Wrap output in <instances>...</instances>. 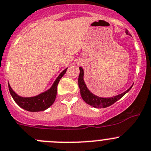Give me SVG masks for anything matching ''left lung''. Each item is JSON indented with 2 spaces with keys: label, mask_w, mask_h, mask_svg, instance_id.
<instances>
[{
  "label": "left lung",
  "mask_w": 151,
  "mask_h": 151,
  "mask_svg": "<svg viewBox=\"0 0 151 151\" xmlns=\"http://www.w3.org/2000/svg\"><path fill=\"white\" fill-rule=\"evenodd\" d=\"M126 34L128 35H130V34L129 33L128 30L126 29L125 31ZM80 70V73L79 76H78V86H79L80 88V93H81V96L82 97L83 100L85 101L87 104H88L89 105L93 106V107H96V108H104V107H109V106L112 105L113 104H114L116 101H117L118 100H119L120 99L122 98L123 96L129 91V90L131 89V87H133V85L128 89V90H126L124 93H121V94L118 95V96H113L111 98H102V97H99L97 96H95L94 94L91 93L90 90H88V88L87 87L85 82L84 81V70L81 68V67H79Z\"/></svg>",
  "instance_id": "8db88e82"
}]
</instances>
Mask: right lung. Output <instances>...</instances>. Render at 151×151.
<instances>
[{"label":"right lung","instance_id":"add662e5","mask_svg":"<svg viewBox=\"0 0 151 151\" xmlns=\"http://www.w3.org/2000/svg\"><path fill=\"white\" fill-rule=\"evenodd\" d=\"M67 68L63 70L58 78L54 81L52 87L47 91L38 95V96H33V97H21L13 91L12 87H10L9 84H8L9 93L13 98L14 101L16 104L21 108L30 112H39L44 111L50 107L54 103L57 94V87H58V82L62 76L65 74Z\"/></svg>","mask_w":151,"mask_h":151}]
</instances>
